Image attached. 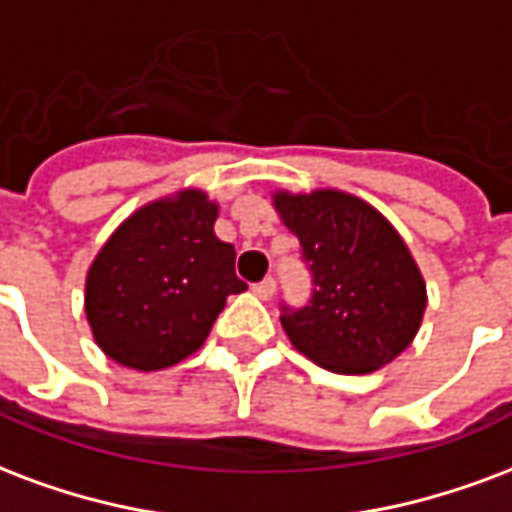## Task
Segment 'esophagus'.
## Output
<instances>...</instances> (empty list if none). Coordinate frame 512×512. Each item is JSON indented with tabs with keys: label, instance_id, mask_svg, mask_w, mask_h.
<instances>
[{
	"label": "esophagus",
	"instance_id": "obj_1",
	"mask_svg": "<svg viewBox=\"0 0 512 512\" xmlns=\"http://www.w3.org/2000/svg\"><path fill=\"white\" fill-rule=\"evenodd\" d=\"M252 290H255L257 298L268 300V298H273V292H276V282H273V276H265L263 282H257Z\"/></svg>",
	"mask_w": 512,
	"mask_h": 512
}]
</instances>
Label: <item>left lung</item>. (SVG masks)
Segmentation results:
<instances>
[{
  "label": "left lung",
  "mask_w": 512,
  "mask_h": 512,
  "mask_svg": "<svg viewBox=\"0 0 512 512\" xmlns=\"http://www.w3.org/2000/svg\"><path fill=\"white\" fill-rule=\"evenodd\" d=\"M311 273L306 306L282 303L292 346L333 373H370L411 346L427 287L397 230L360 198L338 190L276 193Z\"/></svg>",
  "instance_id": "left-lung-1"
}]
</instances>
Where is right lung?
I'll use <instances>...</instances> for the list:
<instances>
[{
    "label": "right lung",
    "instance_id": "1",
    "mask_svg": "<svg viewBox=\"0 0 512 512\" xmlns=\"http://www.w3.org/2000/svg\"><path fill=\"white\" fill-rule=\"evenodd\" d=\"M214 220L217 204L185 190L112 233L85 282V314L107 357L136 370L169 368L206 341L225 298L247 290Z\"/></svg>",
    "mask_w": 512,
    "mask_h": 512
}]
</instances>
